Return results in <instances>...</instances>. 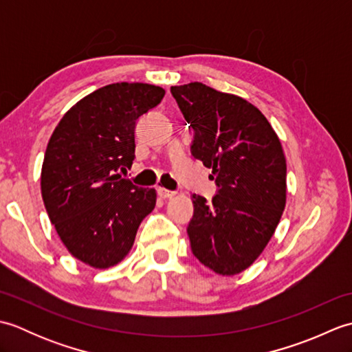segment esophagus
Wrapping results in <instances>:
<instances>
[{"instance_id":"obj_1","label":"esophagus","mask_w":352,"mask_h":352,"mask_svg":"<svg viewBox=\"0 0 352 352\" xmlns=\"http://www.w3.org/2000/svg\"><path fill=\"white\" fill-rule=\"evenodd\" d=\"M157 193H159V197L163 198V199H168V198H172V197L175 195V192L168 190V189H164V188H157Z\"/></svg>"}]
</instances>
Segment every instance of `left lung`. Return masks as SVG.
<instances>
[{
    "label": "left lung",
    "instance_id": "obj_1",
    "mask_svg": "<svg viewBox=\"0 0 352 352\" xmlns=\"http://www.w3.org/2000/svg\"><path fill=\"white\" fill-rule=\"evenodd\" d=\"M193 131L190 153L212 169V203L192 195L190 248L204 266L236 275L254 263L286 206V157L261 111L241 96L203 83L172 86Z\"/></svg>",
    "mask_w": 352,
    "mask_h": 352
}]
</instances>
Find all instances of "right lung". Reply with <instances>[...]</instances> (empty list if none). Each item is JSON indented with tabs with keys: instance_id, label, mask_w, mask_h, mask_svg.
I'll list each match as a JSON object with an SVG mask.
<instances>
[{
	"instance_id": "1",
	"label": "right lung",
	"mask_w": 352,
	"mask_h": 352,
	"mask_svg": "<svg viewBox=\"0 0 352 352\" xmlns=\"http://www.w3.org/2000/svg\"><path fill=\"white\" fill-rule=\"evenodd\" d=\"M163 96L164 89L146 83L104 86L66 111L48 142L43 204L63 245L89 266L119 263L155 206L154 189L138 188L118 172L136 157L138 119Z\"/></svg>"
}]
</instances>
